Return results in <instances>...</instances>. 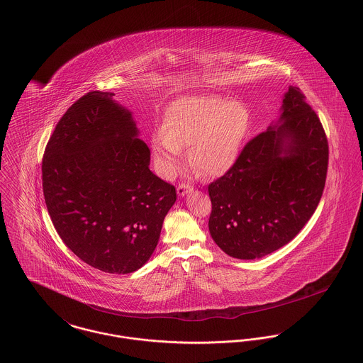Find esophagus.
<instances>
[{
	"label": "esophagus",
	"instance_id": "obj_1",
	"mask_svg": "<svg viewBox=\"0 0 363 363\" xmlns=\"http://www.w3.org/2000/svg\"><path fill=\"white\" fill-rule=\"evenodd\" d=\"M192 191H194V187H192L191 184L182 183V184H179V186H177V195H179V196H184L186 194L192 192Z\"/></svg>",
	"mask_w": 363,
	"mask_h": 363
}]
</instances>
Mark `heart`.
Wrapping results in <instances>:
<instances>
[{
  "instance_id": "obj_1",
  "label": "heart",
  "mask_w": 363,
  "mask_h": 363,
  "mask_svg": "<svg viewBox=\"0 0 363 363\" xmlns=\"http://www.w3.org/2000/svg\"><path fill=\"white\" fill-rule=\"evenodd\" d=\"M251 127L242 102L213 96H186L167 108L162 130L152 139L160 171L172 176L190 146V162L205 176H220L236 162Z\"/></svg>"
}]
</instances>
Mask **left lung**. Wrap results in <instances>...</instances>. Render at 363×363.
<instances>
[{"label":"left lung","instance_id":"left-lung-1","mask_svg":"<svg viewBox=\"0 0 363 363\" xmlns=\"http://www.w3.org/2000/svg\"><path fill=\"white\" fill-rule=\"evenodd\" d=\"M328 158L318 116L301 89L291 86L277 123L252 138L232 168L209 184L216 245L239 259L286 246L320 203Z\"/></svg>","mask_w":363,"mask_h":363}]
</instances>
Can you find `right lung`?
Segmentation results:
<instances>
[{"mask_svg":"<svg viewBox=\"0 0 363 363\" xmlns=\"http://www.w3.org/2000/svg\"><path fill=\"white\" fill-rule=\"evenodd\" d=\"M113 96L90 91L60 118L42 186L65 246L90 267L125 274L152 257L176 190L149 169L150 150Z\"/></svg>","mask_w":363,"mask_h":363,"instance_id":"right-lung-1","label":"right lung"}]
</instances>
